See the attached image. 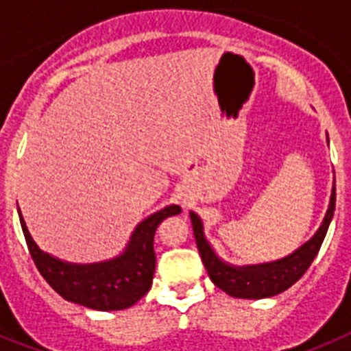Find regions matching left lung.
Returning <instances> with one entry per match:
<instances>
[{
  "label": "left lung",
  "mask_w": 351,
  "mask_h": 351,
  "mask_svg": "<svg viewBox=\"0 0 351 351\" xmlns=\"http://www.w3.org/2000/svg\"><path fill=\"white\" fill-rule=\"evenodd\" d=\"M334 209H336V184L332 188L330 206L325 214L324 223L309 243L304 244L302 247H299L295 253H291L287 258L272 263H263V265H251V267H232L228 263L221 262L204 237L200 218L195 213L190 214L198 253L202 256L204 267H206L213 283L232 297L265 299V297L278 295L287 288H290L291 285L297 283L302 278L304 272L308 271L315 256L320 251L330 219H332Z\"/></svg>",
  "instance_id": "1"
}]
</instances>
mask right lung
Segmentation results:
<instances>
[{
    "label": "right lung",
    "mask_w": 351,
    "mask_h": 351,
    "mask_svg": "<svg viewBox=\"0 0 351 351\" xmlns=\"http://www.w3.org/2000/svg\"><path fill=\"white\" fill-rule=\"evenodd\" d=\"M181 213L179 206H169L154 213L135 228L128 247L119 258L93 265H73L43 253L31 239L19 213L29 255L43 280L63 299L100 311H117L141 300L153 283L156 255L154 234L161 221Z\"/></svg>",
    "instance_id": "add662e5"
}]
</instances>
